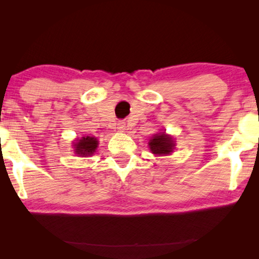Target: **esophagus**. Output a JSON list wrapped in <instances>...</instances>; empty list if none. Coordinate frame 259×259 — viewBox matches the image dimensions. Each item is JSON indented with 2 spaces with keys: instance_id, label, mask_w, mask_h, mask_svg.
Here are the masks:
<instances>
[{
  "instance_id": "obj_1",
  "label": "esophagus",
  "mask_w": 259,
  "mask_h": 259,
  "mask_svg": "<svg viewBox=\"0 0 259 259\" xmlns=\"http://www.w3.org/2000/svg\"><path fill=\"white\" fill-rule=\"evenodd\" d=\"M117 130H119L120 133H123V131L125 130V123H124V122H119V123H117Z\"/></svg>"
}]
</instances>
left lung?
Segmentation results:
<instances>
[{
  "mask_svg": "<svg viewBox=\"0 0 259 259\" xmlns=\"http://www.w3.org/2000/svg\"><path fill=\"white\" fill-rule=\"evenodd\" d=\"M148 146L153 154L162 156L171 154L175 148V143L171 136L166 135L165 133H159L153 136V138L148 143Z\"/></svg>",
  "mask_w": 259,
  "mask_h": 259,
  "instance_id": "left-lung-1",
  "label": "left lung"
}]
</instances>
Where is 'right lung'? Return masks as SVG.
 Masks as SVG:
<instances>
[{
  "mask_svg": "<svg viewBox=\"0 0 259 259\" xmlns=\"http://www.w3.org/2000/svg\"><path fill=\"white\" fill-rule=\"evenodd\" d=\"M74 150H75V154L78 156H90L93 155L98 147V140L95 137H82L81 139H76L74 143Z\"/></svg>",
  "mask_w": 259,
  "mask_h": 259,
  "instance_id": "obj_1",
  "label": "right lung"
}]
</instances>
